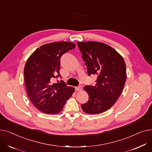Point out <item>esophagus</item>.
Here are the masks:
<instances>
[{"mask_svg":"<svg viewBox=\"0 0 152 152\" xmlns=\"http://www.w3.org/2000/svg\"><path fill=\"white\" fill-rule=\"evenodd\" d=\"M82 89H83V86H79L75 87V90L76 91H82Z\"/></svg>","mask_w":152,"mask_h":152,"instance_id":"obj_1","label":"esophagus"}]
</instances>
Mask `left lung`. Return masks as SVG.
Instances as JSON below:
<instances>
[{
    "mask_svg": "<svg viewBox=\"0 0 152 152\" xmlns=\"http://www.w3.org/2000/svg\"><path fill=\"white\" fill-rule=\"evenodd\" d=\"M77 44L88 75H97L95 85L84 87L89 97L81 108L88 114L102 113L115 104L123 91L126 79L125 61L107 44L92 41Z\"/></svg>",
    "mask_w": 152,
    "mask_h": 152,
    "instance_id": "1",
    "label": "left lung"
}]
</instances>
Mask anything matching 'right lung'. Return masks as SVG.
Instances as JSON below:
<instances>
[{"instance_id":"add662e5","label":"right lung","mask_w":152,"mask_h":152,"mask_svg":"<svg viewBox=\"0 0 152 152\" xmlns=\"http://www.w3.org/2000/svg\"><path fill=\"white\" fill-rule=\"evenodd\" d=\"M75 47L69 42L45 44L32 53L26 63L24 76L27 94L34 107L43 113H58L74 92L75 88L64 81L52 83V81L61 77V56Z\"/></svg>"}]
</instances>
